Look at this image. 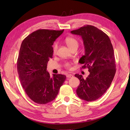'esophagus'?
Masks as SVG:
<instances>
[{
  "mask_svg": "<svg viewBox=\"0 0 130 130\" xmlns=\"http://www.w3.org/2000/svg\"><path fill=\"white\" fill-rule=\"evenodd\" d=\"M67 77L68 79H69L70 78H72V77H73V75H72V74H67Z\"/></svg>",
  "mask_w": 130,
  "mask_h": 130,
  "instance_id": "esophagus-1",
  "label": "esophagus"
}]
</instances>
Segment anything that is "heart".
<instances>
[{
  "mask_svg": "<svg viewBox=\"0 0 130 130\" xmlns=\"http://www.w3.org/2000/svg\"><path fill=\"white\" fill-rule=\"evenodd\" d=\"M65 42L67 43V46L69 48L70 50H71L73 48H78L79 46V42L78 40H77L76 38L71 37H69L66 38L65 39ZM58 47V44L57 42H55L54 45L53 47H52V50H53V53L55 54L57 51ZM71 63L69 62H67L65 63V67L68 69H71Z\"/></svg>",
  "mask_w": 130,
  "mask_h": 130,
  "instance_id": "heart-1",
  "label": "heart"
}]
</instances>
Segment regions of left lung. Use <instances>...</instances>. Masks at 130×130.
<instances>
[{
  "instance_id": "1",
  "label": "left lung",
  "mask_w": 130,
  "mask_h": 130,
  "mask_svg": "<svg viewBox=\"0 0 130 130\" xmlns=\"http://www.w3.org/2000/svg\"><path fill=\"white\" fill-rule=\"evenodd\" d=\"M82 37L85 54L79 62L90 73L86 79L76 74L80 80L76 90L79 97L85 101H95L109 88L116 73L114 51L109 37L96 27L86 25L71 31Z\"/></svg>"
}]
</instances>
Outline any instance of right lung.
<instances>
[{
  "instance_id": "obj_1",
  "label": "right lung",
  "mask_w": 130,
  "mask_h": 130,
  "mask_svg": "<svg viewBox=\"0 0 130 130\" xmlns=\"http://www.w3.org/2000/svg\"><path fill=\"white\" fill-rule=\"evenodd\" d=\"M64 30L38 29L23 40L17 60L21 84L29 98L43 104L55 99L66 78L62 74L51 77L47 64L53 55L52 45Z\"/></svg>"
}]
</instances>
